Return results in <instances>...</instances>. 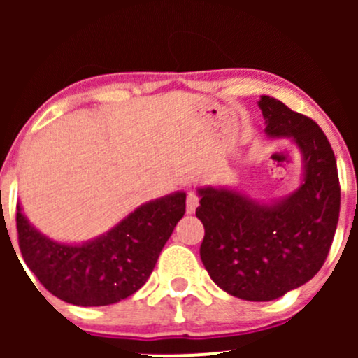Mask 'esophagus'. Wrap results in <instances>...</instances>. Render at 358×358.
<instances>
[{
  "label": "esophagus",
  "mask_w": 358,
  "mask_h": 358,
  "mask_svg": "<svg viewBox=\"0 0 358 358\" xmlns=\"http://www.w3.org/2000/svg\"><path fill=\"white\" fill-rule=\"evenodd\" d=\"M199 195L195 192H188L187 193V213H193L199 207Z\"/></svg>",
  "instance_id": "obj_1"
}]
</instances>
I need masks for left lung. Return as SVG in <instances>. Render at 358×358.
I'll list each match as a JSON object with an SVG mask.
<instances>
[{
	"mask_svg": "<svg viewBox=\"0 0 358 358\" xmlns=\"http://www.w3.org/2000/svg\"><path fill=\"white\" fill-rule=\"evenodd\" d=\"M269 136L293 138L305 180L276 203H256L232 190L202 188L196 217L205 236L200 257L217 286L248 301H271L305 285L330 252L340 215L336 159L313 119L281 101H259Z\"/></svg>",
	"mask_w": 358,
	"mask_h": 358,
	"instance_id": "1",
	"label": "left lung"
}]
</instances>
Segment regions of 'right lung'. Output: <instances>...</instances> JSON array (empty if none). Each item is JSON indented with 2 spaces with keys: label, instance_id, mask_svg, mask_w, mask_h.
<instances>
[{
  "label": "right lung",
  "instance_id": "1",
  "mask_svg": "<svg viewBox=\"0 0 358 358\" xmlns=\"http://www.w3.org/2000/svg\"><path fill=\"white\" fill-rule=\"evenodd\" d=\"M185 199L178 192L141 205L106 236L82 245L47 239L16 207L20 250L53 296L77 306L113 305L148 281L163 245L185 215Z\"/></svg>",
  "mask_w": 358,
  "mask_h": 358
}]
</instances>
